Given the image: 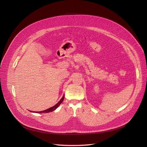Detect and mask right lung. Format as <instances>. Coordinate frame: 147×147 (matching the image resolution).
I'll return each mask as SVG.
<instances>
[{"label": "right lung", "instance_id": "right-lung-1", "mask_svg": "<svg viewBox=\"0 0 147 147\" xmlns=\"http://www.w3.org/2000/svg\"><path fill=\"white\" fill-rule=\"evenodd\" d=\"M63 99H64V96L62 97V98L60 100V101L57 103V104H56L54 106H53V107H51V108H48V109H47V110H44V111H37V112H36V113H50V112H52V111H53L54 110H55L56 108L61 104V103L63 102ZM31 112H32V111H31Z\"/></svg>", "mask_w": 147, "mask_h": 147}]
</instances>
